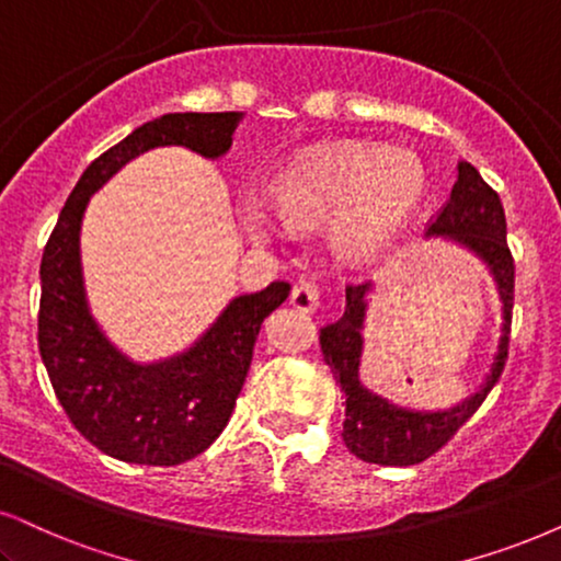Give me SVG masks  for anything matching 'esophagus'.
Masks as SVG:
<instances>
[{
    "mask_svg": "<svg viewBox=\"0 0 561 561\" xmlns=\"http://www.w3.org/2000/svg\"><path fill=\"white\" fill-rule=\"evenodd\" d=\"M289 302H293L297 310H302V313H316L318 305H321V289L316 285H308V282H302V285H297L293 289Z\"/></svg>",
    "mask_w": 561,
    "mask_h": 561,
    "instance_id": "obj_1",
    "label": "esophagus"
}]
</instances>
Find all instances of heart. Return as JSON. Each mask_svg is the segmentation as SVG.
<instances>
[{
	"label": "heart",
	"instance_id": "obj_1",
	"mask_svg": "<svg viewBox=\"0 0 561 561\" xmlns=\"http://www.w3.org/2000/svg\"><path fill=\"white\" fill-rule=\"evenodd\" d=\"M424 194V170L409 152L380 147H336L287 170L266 198L245 196L238 222L248 240L274 245L279 240L276 216L293 228L331 222V240L344 259L363 261L388 248Z\"/></svg>",
	"mask_w": 561,
	"mask_h": 561
}]
</instances>
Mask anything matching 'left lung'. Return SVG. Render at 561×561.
<instances>
[{
	"instance_id": "8db88e82",
	"label": "left lung",
	"mask_w": 561,
	"mask_h": 561,
	"mask_svg": "<svg viewBox=\"0 0 561 561\" xmlns=\"http://www.w3.org/2000/svg\"><path fill=\"white\" fill-rule=\"evenodd\" d=\"M458 175L450 198L432 222L427 238H443L477 256L486 266L500 297V339L492 365L477 393L450 409H411L373 393L359 380L365 352V321L370 308L373 282L346 287V308L339 321L321 325V352L325 365L346 396L344 445L359 460L378 466H414L443 448L471 420L497 382L507 357L510 316H513L515 266L507 251V225L500 196L486 186L471 162L458 160Z\"/></svg>"
}]
</instances>
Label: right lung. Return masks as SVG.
I'll list each match as a JSON object with an SVG mask.
<instances>
[{
    "label": "right lung",
    "mask_w": 561,
    "mask_h": 561,
    "mask_svg": "<svg viewBox=\"0 0 561 561\" xmlns=\"http://www.w3.org/2000/svg\"><path fill=\"white\" fill-rule=\"evenodd\" d=\"M243 113H165L92 160L77 181L41 261L38 350L69 422L105 456L179 466L204 453L230 422L264 318L287 300V282L238 295L202 336L173 357L137 363L105 336L84 293L80 230L90 196L154 147H188L219 160Z\"/></svg>",
    "instance_id": "obj_1"
}]
</instances>
